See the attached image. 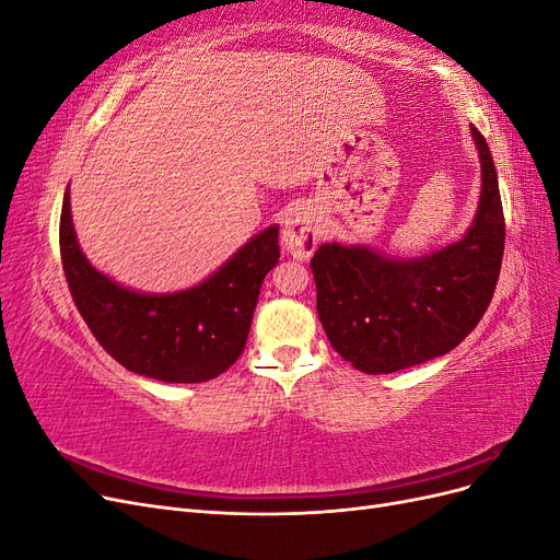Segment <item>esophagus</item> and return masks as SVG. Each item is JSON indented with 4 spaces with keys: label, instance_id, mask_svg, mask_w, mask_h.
<instances>
[{
    "label": "esophagus",
    "instance_id": "obj_1",
    "mask_svg": "<svg viewBox=\"0 0 560 560\" xmlns=\"http://www.w3.org/2000/svg\"><path fill=\"white\" fill-rule=\"evenodd\" d=\"M322 238V224L311 208H296L282 224V247L294 259H311Z\"/></svg>",
    "mask_w": 560,
    "mask_h": 560
}]
</instances>
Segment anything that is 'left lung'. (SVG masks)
<instances>
[{"instance_id": "left-lung-1", "label": "left lung", "mask_w": 560, "mask_h": 560, "mask_svg": "<svg viewBox=\"0 0 560 560\" xmlns=\"http://www.w3.org/2000/svg\"><path fill=\"white\" fill-rule=\"evenodd\" d=\"M481 163V196L460 241L422 257H389L369 245H319L311 261L317 315L329 343L364 374H393L451 352L493 299L504 214L483 135L469 126Z\"/></svg>"}]
</instances>
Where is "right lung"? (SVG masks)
<instances>
[{
    "mask_svg": "<svg viewBox=\"0 0 560 560\" xmlns=\"http://www.w3.org/2000/svg\"><path fill=\"white\" fill-rule=\"evenodd\" d=\"M60 257L81 317L118 364L163 383H202L224 374L241 358L261 282L278 264L280 247L273 224L194 287L167 294L130 290L83 254L67 186Z\"/></svg>",
    "mask_w": 560,
    "mask_h": 560,
    "instance_id": "right-lung-1",
    "label": "right lung"
}]
</instances>
